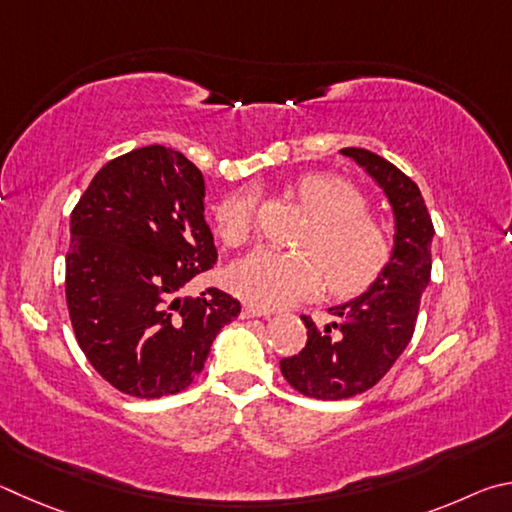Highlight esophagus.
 Returning <instances> with one entry per match:
<instances>
[{"label":"esophagus","instance_id":"esophagus-1","mask_svg":"<svg viewBox=\"0 0 512 512\" xmlns=\"http://www.w3.org/2000/svg\"><path fill=\"white\" fill-rule=\"evenodd\" d=\"M240 317H242V319H254V317H270V312H265V310H258V308H254V306H249V303H245V306H242Z\"/></svg>","mask_w":512,"mask_h":512}]
</instances>
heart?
Here are the masks:
<instances>
[{
	"label": "heart",
	"mask_w": 512,
	"mask_h": 512,
	"mask_svg": "<svg viewBox=\"0 0 512 512\" xmlns=\"http://www.w3.org/2000/svg\"><path fill=\"white\" fill-rule=\"evenodd\" d=\"M294 193L312 213L303 238L308 251L256 249L231 267L229 290L249 306L288 308L315 294L321 283L337 297H357L371 288L391 261L387 229L366 211V197L355 184L333 173H308L294 182ZM258 195L251 188L224 197L215 209L220 238L242 247L254 231ZM313 254L310 255L309 251Z\"/></svg>",
	"instance_id": "obj_1"
}]
</instances>
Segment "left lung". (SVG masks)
<instances>
[{"mask_svg": "<svg viewBox=\"0 0 512 512\" xmlns=\"http://www.w3.org/2000/svg\"><path fill=\"white\" fill-rule=\"evenodd\" d=\"M342 152L389 197L396 215V247L369 292L328 310L333 324L319 328L312 317H301L308 344L299 355L281 360V373L292 389L317 400L353 398L387 375L414 337L420 297L432 276L434 224L414 179L371 150Z\"/></svg>", "mask_w": 512, "mask_h": 512, "instance_id": "8db88e82", "label": "left lung"}]
</instances>
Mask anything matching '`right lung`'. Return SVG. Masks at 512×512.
Returning a JSON list of instances; mask_svg holds the SVG:
<instances>
[{
	"label": "right lung",
	"mask_w": 512,
	"mask_h": 512,
	"mask_svg": "<svg viewBox=\"0 0 512 512\" xmlns=\"http://www.w3.org/2000/svg\"><path fill=\"white\" fill-rule=\"evenodd\" d=\"M215 261L204 177L182 152L146 146L98 170L71 211L65 294L76 342L105 382L152 400L202 373L240 301L179 292Z\"/></svg>",
	"instance_id": "right-lung-1"
}]
</instances>
